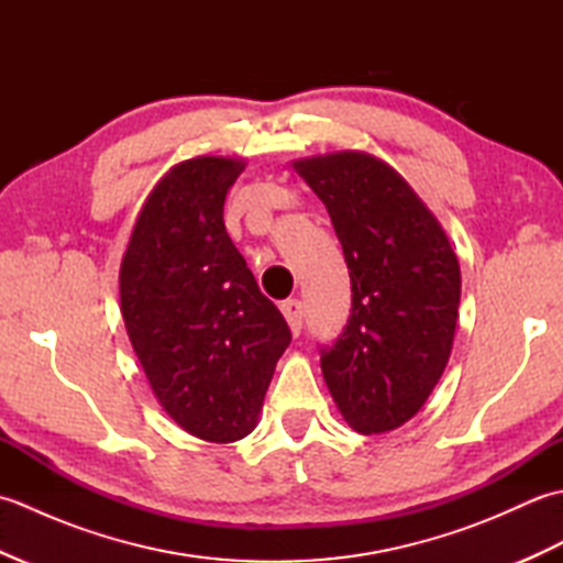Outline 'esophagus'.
Masks as SVG:
<instances>
[{"mask_svg":"<svg viewBox=\"0 0 563 563\" xmlns=\"http://www.w3.org/2000/svg\"><path fill=\"white\" fill-rule=\"evenodd\" d=\"M280 312H283L285 319H288L290 331L295 333V336H300L302 319H305V307H302V302H300V300H285V302L280 305Z\"/></svg>","mask_w":563,"mask_h":563,"instance_id":"1","label":"esophagus"}]
</instances>
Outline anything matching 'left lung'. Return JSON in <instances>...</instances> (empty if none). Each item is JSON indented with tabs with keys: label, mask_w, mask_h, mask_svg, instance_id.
Wrapping results in <instances>:
<instances>
[{
	"label": "left lung",
	"mask_w": 563,
	"mask_h": 563,
	"mask_svg": "<svg viewBox=\"0 0 563 563\" xmlns=\"http://www.w3.org/2000/svg\"><path fill=\"white\" fill-rule=\"evenodd\" d=\"M324 202L351 273L349 324L321 349L341 416L363 435L413 418L450 361L460 261L435 214L401 174L367 152L297 159Z\"/></svg>",
	"instance_id": "8db88e82"
}]
</instances>
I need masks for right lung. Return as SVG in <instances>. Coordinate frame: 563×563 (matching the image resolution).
<instances>
[{
  "label": "right lung",
  "instance_id": "1",
  "mask_svg": "<svg viewBox=\"0 0 563 563\" xmlns=\"http://www.w3.org/2000/svg\"><path fill=\"white\" fill-rule=\"evenodd\" d=\"M246 162L196 157L152 188L121 263V312L162 409L186 433L234 442L256 428L290 329L224 230Z\"/></svg>",
  "mask_w": 563,
  "mask_h": 563
}]
</instances>
